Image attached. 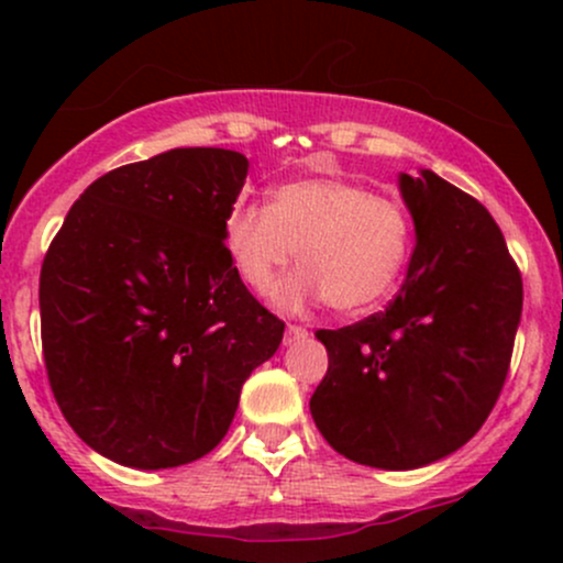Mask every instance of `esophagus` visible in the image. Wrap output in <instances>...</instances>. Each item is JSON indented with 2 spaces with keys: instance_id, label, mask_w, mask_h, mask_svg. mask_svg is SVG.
Listing matches in <instances>:
<instances>
[{
  "instance_id": "34e87169",
  "label": "esophagus",
  "mask_w": 563,
  "mask_h": 563,
  "mask_svg": "<svg viewBox=\"0 0 563 563\" xmlns=\"http://www.w3.org/2000/svg\"><path fill=\"white\" fill-rule=\"evenodd\" d=\"M307 335H309L307 328H301V325H288V328H286V344H294V341L307 339Z\"/></svg>"
}]
</instances>
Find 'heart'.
<instances>
[{"instance_id":"heart-1","label":"heart","mask_w":563,"mask_h":563,"mask_svg":"<svg viewBox=\"0 0 563 563\" xmlns=\"http://www.w3.org/2000/svg\"><path fill=\"white\" fill-rule=\"evenodd\" d=\"M224 243L238 275L267 296L294 260L277 299L290 312L328 301L335 312H365L397 286L412 251V219L399 200L335 177L277 185L269 206L235 203Z\"/></svg>"}]
</instances>
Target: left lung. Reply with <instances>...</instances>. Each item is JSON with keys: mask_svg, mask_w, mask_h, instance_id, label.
Here are the masks:
<instances>
[{"mask_svg": "<svg viewBox=\"0 0 563 563\" xmlns=\"http://www.w3.org/2000/svg\"><path fill=\"white\" fill-rule=\"evenodd\" d=\"M416 222L407 277L384 312L314 335L328 373L309 399L320 434L354 463L407 471L468 442L506 384L521 273L489 211L434 172L402 174Z\"/></svg>", "mask_w": 563, "mask_h": 563, "instance_id": "obj_1", "label": "left lung"}]
</instances>
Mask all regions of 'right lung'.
<instances>
[{
  "mask_svg": "<svg viewBox=\"0 0 563 563\" xmlns=\"http://www.w3.org/2000/svg\"><path fill=\"white\" fill-rule=\"evenodd\" d=\"M249 158L174 147L95 179L38 275L49 389L89 448L132 468L198 461L228 434L245 378L286 322L224 245Z\"/></svg>",
  "mask_w": 563,
  "mask_h": 563,
  "instance_id": "right-lung-1",
  "label": "right lung"
}]
</instances>
